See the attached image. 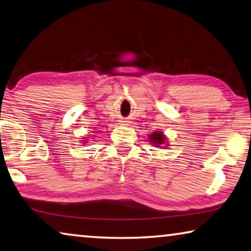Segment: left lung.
<instances>
[{"label": "left lung", "instance_id": "8db88e82", "mask_svg": "<svg viewBox=\"0 0 251 251\" xmlns=\"http://www.w3.org/2000/svg\"><path fill=\"white\" fill-rule=\"evenodd\" d=\"M167 137L163 134L161 131H154L153 133H151L149 135V141L151 142V145H153L154 147H161L166 143ZM168 145L166 143V146L162 148H166Z\"/></svg>", "mask_w": 251, "mask_h": 251}]
</instances>
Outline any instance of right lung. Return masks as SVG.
Segmentation results:
<instances>
[{
	"label": "right lung",
	"instance_id": "right-lung-1",
	"mask_svg": "<svg viewBox=\"0 0 251 251\" xmlns=\"http://www.w3.org/2000/svg\"><path fill=\"white\" fill-rule=\"evenodd\" d=\"M82 142H87V140H84V141H82Z\"/></svg>",
	"mask_w": 251,
	"mask_h": 251
}]
</instances>
